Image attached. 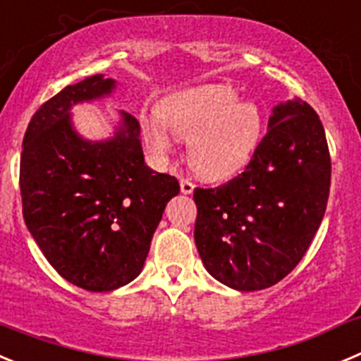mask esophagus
Returning a JSON list of instances; mask_svg holds the SVG:
<instances>
[{"label": "esophagus", "instance_id": "34e87169", "mask_svg": "<svg viewBox=\"0 0 361 361\" xmlns=\"http://www.w3.org/2000/svg\"><path fill=\"white\" fill-rule=\"evenodd\" d=\"M193 190H195V184H193V180H191V178H186V177L180 178V191H183L184 195L193 193Z\"/></svg>", "mask_w": 361, "mask_h": 361}]
</instances>
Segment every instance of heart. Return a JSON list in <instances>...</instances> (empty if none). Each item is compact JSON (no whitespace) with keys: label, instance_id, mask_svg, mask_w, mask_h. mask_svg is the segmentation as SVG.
Segmentation results:
<instances>
[{"label":"heart","instance_id":"heart-1","mask_svg":"<svg viewBox=\"0 0 361 361\" xmlns=\"http://www.w3.org/2000/svg\"><path fill=\"white\" fill-rule=\"evenodd\" d=\"M236 100L229 85L209 84L177 92L159 105V118L168 130L191 137L190 161L198 173L227 177L252 155L261 134V112L250 102ZM164 128L150 118L143 120L148 145L166 155L173 145Z\"/></svg>","mask_w":361,"mask_h":361}]
</instances>
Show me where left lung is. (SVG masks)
I'll return each instance as SVG.
<instances>
[{
	"label": "left lung",
	"mask_w": 361,
	"mask_h": 361,
	"mask_svg": "<svg viewBox=\"0 0 361 361\" xmlns=\"http://www.w3.org/2000/svg\"><path fill=\"white\" fill-rule=\"evenodd\" d=\"M245 170L195 188V243L207 272L240 292L263 290L295 269L319 231L331 157L319 114L306 102L274 109Z\"/></svg>",
	"instance_id": "left-lung-1"
}]
</instances>
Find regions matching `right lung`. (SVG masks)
<instances>
[{
	"label": "right lung",
	"instance_id": "obj_1",
	"mask_svg": "<svg viewBox=\"0 0 361 361\" xmlns=\"http://www.w3.org/2000/svg\"><path fill=\"white\" fill-rule=\"evenodd\" d=\"M94 75L39 107L25 132L19 168L23 218L48 263L87 292H111L140 276L150 241L178 180L145 164L140 121L89 143L73 130L71 105L107 94Z\"/></svg>",
	"mask_w": 361,
	"mask_h": 361
}]
</instances>
